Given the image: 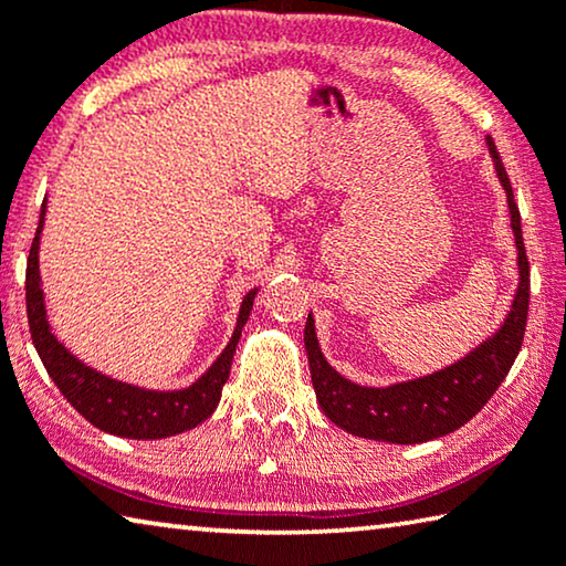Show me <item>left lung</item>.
<instances>
[{
  "label": "left lung",
  "mask_w": 566,
  "mask_h": 566,
  "mask_svg": "<svg viewBox=\"0 0 566 566\" xmlns=\"http://www.w3.org/2000/svg\"><path fill=\"white\" fill-rule=\"evenodd\" d=\"M486 140L501 184L506 188L511 229H514L518 249V280L522 282H518L514 307H511L504 327L489 343L465 355L461 363L428 375V378L390 385V388H363L332 370L319 353L315 322L310 315L304 325V347L310 357L312 385H315L325 416L335 426L345 428L347 433L400 446L433 441V438L453 433L486 406L522 349L528 317V290H532L522 237V213L514 201V188H511L506 168L501 164L496 143L491 136Z\"/></svg>",
  "instance_id": "8db88e82"
}]
</instances>
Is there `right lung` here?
<instances>
[{
	"label": "right lung",
	"instance_id": "right-lung-1",
	"mask_svg": "<svg viewBox=\"0 0 566 566\" xmlns=\"http://www.w3.org/2000/svg\"><path fill=\"white\" fill-rule=\"evenodd\" d=\"M44 221V203L40 211V227L27 256V276H24V294H27V319H30V335L34 349H38L44 370L57 385L62 396L67 398L80 416L90 420L95 428L105 433L138 438V441H154V438H168L184 430H191L217 410L221 400V388L229 380L231 360H234L237 343L241 337V327L247 325L251 304H254L256 290H251L244 302H241L239 322L231 343L219 355V360L206 370L199 380L188 385L184 390H143L136 385L118 382L105 375L95 373L93 367L80 363L62 347L55 335L50 332L48 317H44V300L40 286V266H38V249H40V231Z\"/></svg>",
	"mask_w": 566,
	"mask_h": 566
}]
</instances>
